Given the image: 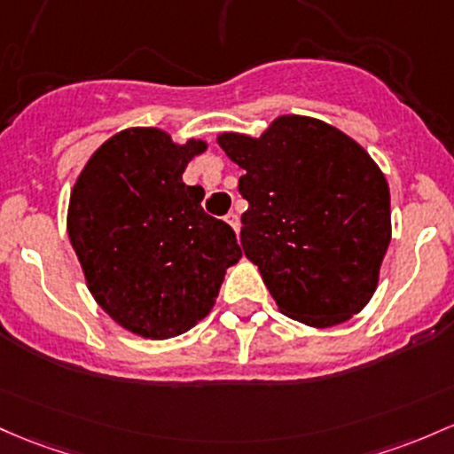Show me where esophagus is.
Listing matches in <instances>:
<instances>
[{"label": "esophagus", "instance_id": "1", "mask_svg": "<svg viewBox=\"0 0 454 454\" xmlns=\"http://www.w3.org/2000/svg\"><path fill=\"white\" fill-rule=\"evenodd\" d=\"M226 223L232 228V231L239 232V215H235V213H228V215H226Z\"/></svg>", "mask_w": 454, "mask_h": 454}]
</instances>
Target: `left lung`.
Wrapping results in <instances>:
<instances>
[{
	"instance_id": "8db88e82",
	"label": "left lung",
	"mask_w": 454,
	"mask_h": 454,
	"mask_svg": "<svg viewBox=\"0 0 454 454\" xmlns=\"http://www.w3.org/2000/svg\"><path fill=\"white\" fill-rule=\"evenodd\" d=\"M241 170V246L282 315L340 325L371 301L392 239L390 187L340 129L284 114L258 137L219 133Z\"/></svg>"
}]
</instances>
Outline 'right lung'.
I'll return each mask as SVG.
<instances>
[{"label":"right lung","mask_w":454,"mask_h":454,"mask_svg":"<svg viewBox=\"0 0 454 454\" xmlns=\"http://www.w3.org/2000/svg\"><path fill=\"white\" fill-rule=\"evenodd\" d=\"M204 151V139L176 144L163 129L131 127L103 142L74 181L67 228L88 291L136 336L192 330L241 258L235 231L204 213V189L183 183Z\"/></svg>","instance_id":"obj_1"}]
</instances>
